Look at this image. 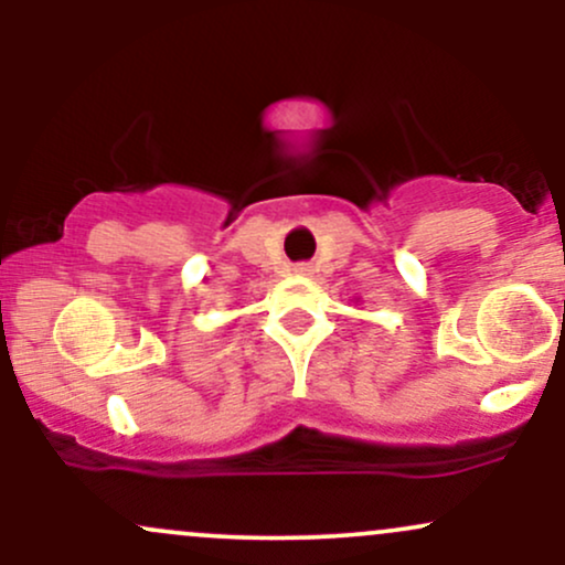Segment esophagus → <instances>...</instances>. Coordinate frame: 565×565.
I'll return each instance as SVG.
<instances>
[{
  "label": "esophagus",
  "instance_id": "esophagus-1",
  "mask_svg": "<svg viewBox=\"0 0 565 565\" xmlns=\"http://www.w3.org/2000/svg\"><path fill=\"white\" fill-rule=\"evenodd\" d=\"M295 274H297V276H308V274H310V268H308V265H297Z\"/></svg>",
  "mask_w": 565,
  "mask_h": 565
}]
</instances>
